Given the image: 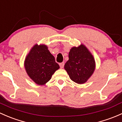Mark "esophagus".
<instances>
[{"mask_svg":"<svg viewBox=\"0 0 122 122\" xmlns=\"http://www.w3.org/2000/svg\"><path fill=\"white\" fill-rule=\"evenodd\" d=\"M60 66L61 68H63L64 66V62H61V63H60Z\"/></svg>","mask_w":122,"mask_h":122,"instance_id":"34e87169","label":"esophagus"}]
</instances>
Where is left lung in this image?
<instances>
[{
	"label": "left lung",
	"mask_w": 122,
	"mask_h": 122,
	"mask_svg": "<svg viewBox=\"0 0 122 122\" xmlns=\"http://www.w3.org/2000/svg\"><path fill=\"white\" fill-rule=\"evenodd\" d=\"M69 60L64 65L70 79L79 84L85 83L95 70V61L93 55L85 46L81 44L71 48Z\"/></svg>",
	"instance_id": "obj_1"
}]
</instances>
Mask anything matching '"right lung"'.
Instances as JSON below:
<instances>
[{
    "label": "right lung",
    "mask_w": 122,
    "mask_h": 122,
    "mask_svg": "<svg viewBox=\"0 0 122 122\" xmlns=\"http://www.w3.org/2000/svg\"><path fill=\"white\" fill-rule=\"evenodd\" d=\"M24 68L27 74L38 85L49 81L60 66L44 44H35L25 57Z\"/></svg>",
    "instance_id": "obj_1"
}]
</instances>
